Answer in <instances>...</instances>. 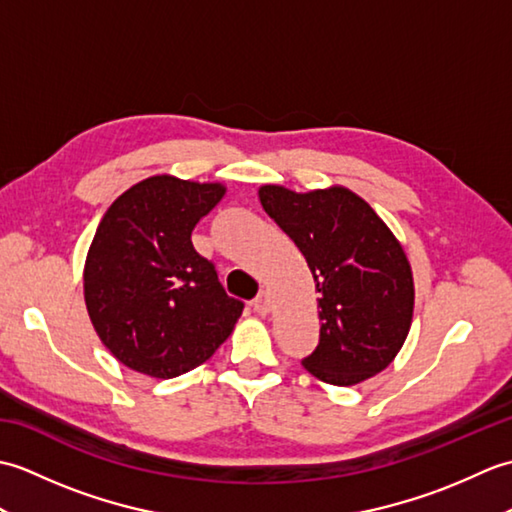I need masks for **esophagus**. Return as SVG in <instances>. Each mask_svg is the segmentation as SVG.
I'll return each instance as SVG.
<instances>
[{
	"label": "esophagus",
	"mask_w": 512,
	"mask_h": 512,
	"mask_svg": "<svg viewBox=\"0 0 512 512\" xmlns=\"http://www.w3.org/2000/svg\"><path fill=\"white\" fill-rule=\"evenodd\" d=\"M253 308L257 314H268L270 312V295L268 292H259V297L253 301Z\"/></svg>",
	"instance_id": "34e87169"
}]
</instances>
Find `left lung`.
<instances>
[{"label": "left lung", "mask_w": 512, "mask_h": 512, "mask_svg": "<svg viewBox=\"0 0 512 512\" xmlns=\"http://www.w3.org/2000/svg\"><path fill=\"white\" fill-rule=\"evenodd\" d=\"M264 211L306 257L319 290V345L301 361L330 385H356L394 361L413 317V277L400 242L345 187L259 189Z\"/></svg>", "instance_id": "8db88e82"}]
</instances>
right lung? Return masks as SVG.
<instances>
[{"label": "right lung", "instance_id": "add662e5", "mask_svg": "<svg viewBox=\"0 0 512 512\" xmlns=\"http://www.w3.org/2000/svg\"><path fill=\"white\" fill-rule=\"evenodd\" d=\"M224 193L220 182L151 176L118 195L96 228L85 306L103 345L134 372L180 376L233 332L244 303L226 295L191 242Z\"/></svg>", "mask_w": 512, "mask_h": 512}]
</instances>
